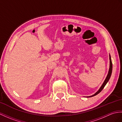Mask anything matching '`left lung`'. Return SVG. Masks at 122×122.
Segmentation results:
<instances>
[{"mask_svg": "<svg viewBox=\"0 0 122 122\" xmlns=\"http://www.w3.org/2000/svg\"><path fill=\"white\" fill-rule=\"evenodd\" d=\"M112 61H111V56H110V69H109L108 74H107L105 81H104V83H103L101 87H100V88L99 89V90L96 93H95V94L93 95H92V96H89V97H93V96H95L96 95H97L99 93H100L102 91V90L104 88V86H106V85L107 84V82H108L110 77H111V74H112Z\"/></svg>", "mask_w": 122, "mask_h": 122, "instance_id": "1", "label": "left lung"}]
</instances>
